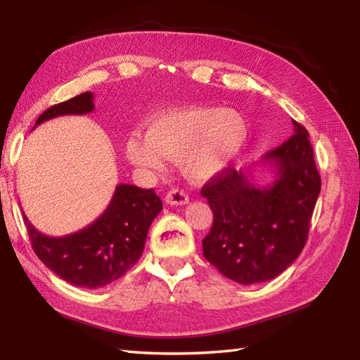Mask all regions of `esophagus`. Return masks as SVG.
Segmentation results:
<instances>
[{"instance_id": "obj_1", "label": "esophagus", "mask_w": 360, "mask_h": 360, "mask_svg": "<svg viewBox=\"0 0 360 360\" xmlns=\"http://www.w3.org/2000/svg\"><path fill=\"white\" fill-rule=\"evenodd\" d=\"M165 202L170 205H186L188 202V195L179 188H173L165 195Z\"/></svg>"}]
</instances>
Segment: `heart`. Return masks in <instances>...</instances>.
I'll return each mask as SVG.
<instances>
[{"label": "heart", "instance_id": "b5f03b06", "mask_svg": "<svg viewBox=\"0 0 360 360\" xmlns=\"http://www.w3.org/2000/svg\"><path fill=\"white\" fill-rule=\"evenodd\" d=\"M249 139V125L238 111L187 106L158 114L145 127V139L129 136L125 155L131 164L164 170L165 159H178L188 181L215 179L238 158Z\"/></svg>", "mask_w": 360, "mask_h": 360}]
</instances>
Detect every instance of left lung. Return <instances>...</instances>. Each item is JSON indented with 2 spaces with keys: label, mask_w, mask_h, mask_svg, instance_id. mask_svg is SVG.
Returning <instances> with one entry per match:
<instances>
[{
  "label": "left lung",
  "mask_w": 360,
  "mask_h": 360,
  "mask_svg": "<svg viewBox=\"0 0 360 360\" xmlns=\"http://www.w3.org/2000/svg\"><path fill=\"white\" fill-rule=\"evenodd\" d=\"M292 124L294 134L262 159V165L274 168L271 184H254L250 168L229 167L201 190L213 213L202 240L204 257L241 285L278 277L308 240L322 182L309 133L298 122Z\"/></svg>",
  "instance_id": "left-lung-1"
}]
</instances>
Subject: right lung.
Segmentation results:
<instances>
[{
	"mask_svg": "<svg viewBox=\"0 0 360 360\" xmlns=\"http://www.w3.org/2000/svg\"><path fill=\"white\" fill-rule=\"evenodd\" d=\"M94 94L83 93L70 101L51 106L35 125L68 116L88 114L94 110ZM162 210V201L155 190L119 184L108 207L94 223L65 236H49L25 224L32 249L44 266L74 286L96 289L110 285L141 258L153 219Z\"/></svg>",
	"mask_w": 360,
	"mask_h": 360,
	"instance_id": "add662e5",
	"label": "right lung"
}]
</instances>
